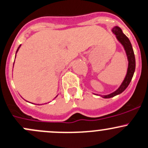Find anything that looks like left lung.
<instances>
[{"mask_svg":"<svg viewBox=\"0 0 148 148\" xmlns=\"http://www.w3.org/2000/svg\"><path fill=\"white\" fill-rule=\"evenodd\" d=\"M112 31L116 35L117 40L124 47V49L125 50L126 54H127V60H128V68H127V75H126L125 77H124L123 82H122L121 86H119L117 90H116L114 92L110 93V94L103 95V96L100 95L101 97L104 98V99H109V98L114 97V96H116V95L122 93L127 88V86H129V84L131 82L134 71H135V58H134V51H133L130 39L122 32V30L119 26H114V27H113Z\"/></svg>","mask_w":148,"mask_h":148,"instance_id":"obj_1","label":"left lung"}]
</instances>
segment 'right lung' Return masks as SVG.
<instances>
[{
	"mask_svg": "<svg viewBox=\"0 0 148 148\" xmlns=\"http://www.w3.org/2000/svg\"><path fill=\"white\" fill-rule=\"evenodd\" d=\"M20 47H21V45H20V46L18 47V49H17V50H16V53H17V52H18V49H19ZM57 96H56V97H57Z\"/></svg>",
	"mask_w": 148,
	"mask_h": 148,
	"instance_id": "add662e5",
	"label": "right lung"
}]
</instances>
